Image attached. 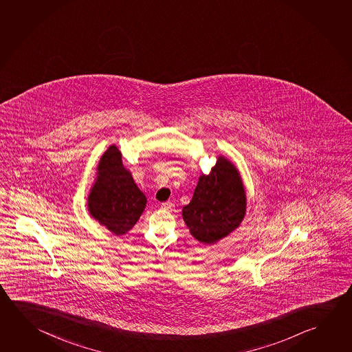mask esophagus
Returning a JSON list of instances; mask_svg holds the SVG:
<instances>
[{"instance_id": "esophagus-1", "label": "esophagus", "mask_w": 352, "mask_h": 352, "mask_svg": "<svg viewBox=\"0 0 352 352\" xmlns=\"http://www.w3.org/2000/svg\"><path fill=\"white\" fill-rule=\"evenodd\" d=\"M162 209L169 210L173 208V204L170 203V201H166V203L161 204Z\"/></svg>"}]
</instances>
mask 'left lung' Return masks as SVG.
Listing matches in <instances>:
<instances>
[{
    "instance_id": "1",
    "label": "left lung",
    "mask_w": 352,
    "mask_h": 352,
    "mask_svg": "<svg viewBox=\"0 0 352 352\" xmlns=\"http://www.w3.org/2000/svg\"><path fill=\"white\" fill-rule=\"evenodd\" d=\"M246 211V195L239 172L220 157L209 175H201L183 219L190 234L203 243H214L240 225Z\"/></svg>"
}]
</instances>
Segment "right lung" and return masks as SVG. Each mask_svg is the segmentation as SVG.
<instances>
[{"mask_svg": "<svg viewBox=\"0 0 352 352\" xmlns=\"http://www.w3.org/2000/svg\"><path fill=\"white\" fill-rule=\"evenodd\" d=\"M98 170L99 177L89 195L90 214L113 234H126L142 214L146 197L122 166L116 146L101 157Z\"/></svg>", "mask_w": 352, "mask_h": 352, "instance_id": "obj_1", "label": "right lung"}]
</instances>
